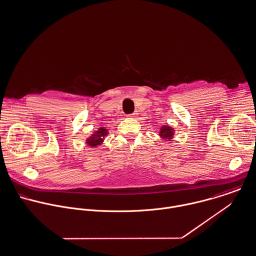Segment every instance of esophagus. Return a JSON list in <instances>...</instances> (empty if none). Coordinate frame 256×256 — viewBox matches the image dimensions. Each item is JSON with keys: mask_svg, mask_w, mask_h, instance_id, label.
Returning a JSON list of instances; mask_svg holds the SVG:
<instances>
[{"mask_svg": "<svg viewBox=\"0 0 256 256\" xmlns=\"http://www.w3.org/2000/svg\"><path fill=\"white\" fill-rule=\"evenodd\" d=\"M136 114H128V116H134Z\"/></svg>", "mask_w": 256, "mask_h": 256, "instance_id": "34e87169", "label": "esophagus"}]
</instances>
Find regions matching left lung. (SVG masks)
Masks as SVG:
<instances>
[{"instance_id":"1","label":"left lung","mask_w":256,"mask_h":256,"mask_svg":"<svg viewBox=\"0 0 256 256\" xmlns=\"http://www.w3.org/2000/svg\"><path fill=\"white\" fill-rule=\"evenodd\" d=\"M159 136L164 138V140H170L173 136H174V130L170 126H164L160 128V132H159Z\"/></svg>"}]
</instances>
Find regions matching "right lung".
<instances>
[{
  "label": "right lung",
  "mask_w": 256,
  "mask_h": 256,
  "mask_svg": "<svg viewBox=\"0 0 256 256\" xmlns=\"http://www.w3.org/2000/svg\"><path fill=\"white\" fill-rule=\"evenodd\" d=\"M108 134V130L104 128H100L97 132H95L88 140H87V144L95 148L100 146L104 140V138Z\"/></svg>",
  "instance_id": "1"
}]
</instances>
